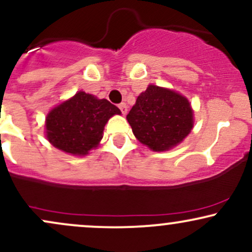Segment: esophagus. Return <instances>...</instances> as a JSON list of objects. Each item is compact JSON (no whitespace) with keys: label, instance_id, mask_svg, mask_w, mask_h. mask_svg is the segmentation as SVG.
Wrapping results in <instances>:
<instances>
[{"label":"esophagus","instance_id":"1","mask_svg":"<svg viewBox=\"0 0 252 252\" xmlns=\"http://www.w3.org/2000/svg\"><path fill=\"white\" fill-rule=\"evenodd\" d=\"M118 108H120V110L122 111L123 115H126V111H128V106H126V103H121L120 105H118Z\"/></svg>","mask_w":252,"mask_h":252}]
</instances>
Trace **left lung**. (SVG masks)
<instances>
[{"label": "left lung", "instance_id": "1", "mask_svg": "<svg viewBox=\"0 0 252 252\" xmlns=\"http://www.w3.org/2000/svg\"><path fill=\"white\" fill-rule=\"evenodd\" d=\"M126 120L135 137L154 152L172 149L193 128V110L186 97L149 85L136 99Z\"/></svg>", "mask_w": 252, "mask_h": 252}]
</instances>
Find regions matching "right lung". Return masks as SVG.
<instances>
[{"mask_svg":"<svg viewBox=\"0 0 252 252\" xmlns=\"http://www.w3.org/2000/svg\"><path fill=\"white\" fill-rule=\"evenodd\" d=\"M114 115H121L116 105L79 91L51 110L46 117V137L63 152L88 155L99 144L104 126Z\"/></svg>","mask_w":252,"mask_h":252,"instance_id":"right-lung-1","label":"right lung"}]
</instances>
